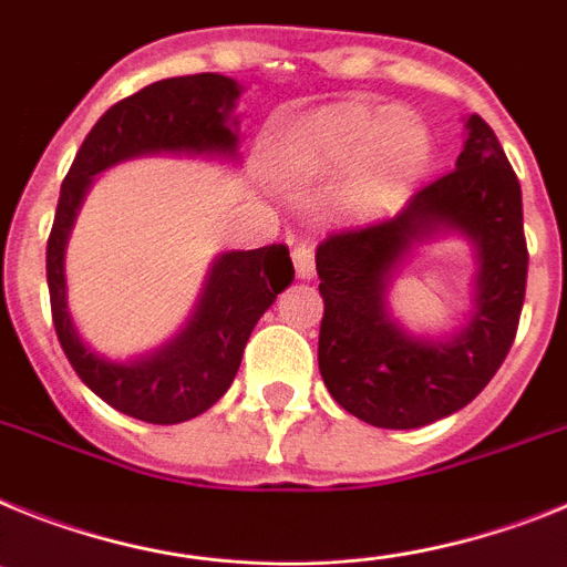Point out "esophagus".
I'll use <instances>...</instances> for the list:
<instances>
[{
  "mask_svg": "<svg viewBox=\"0 0 567 567\" xmlns=\"http://www.w3.org/2000/svg\"><path fill=\"white\" fill-rule=\"evenodd\" d=\"M290 256H293V268H297V277L299 279H313V274H317V265H313V248L311 245H293V250H290Z\"/></svg>",
  "mask_w": 567,
  "mask_h": 567,
  "instance_id": "34e87169",
  "label": "esophagus"
}]
</instances>
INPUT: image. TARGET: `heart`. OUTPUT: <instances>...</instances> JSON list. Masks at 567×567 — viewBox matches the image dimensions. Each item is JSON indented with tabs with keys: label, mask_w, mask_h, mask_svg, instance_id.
Masks as SVG:
<instances>
[{
	"label": "heart",
	"mask_w": 567,
	"mask_h": 567,
	"mask_svg": "<svg viewBox=\"0 0 567 567\" xmlns=\"http://www.w3.org/2000/svg\"><path fill=\"white\" fill-rule=\"evenodd\" d=\"M431 162L433 136L420 116L362 100L319 107L279 147V165L297 179H328L348 167L339 205L353 219L400 210Z\"/></svg>",
	"instance_id": "1"
}]
</instances>
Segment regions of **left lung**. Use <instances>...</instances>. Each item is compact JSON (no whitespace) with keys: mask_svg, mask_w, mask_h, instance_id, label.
<instances>
[{"mask_svg":"<svg viewBox=\"0 0 567 567\" xmlns=\"http://www.w3.org/2000/svg\"><path fill=\"white\" fill-rule=\"evenodd\" d=\"M456 171L411 196L393 219L328 236L317 248L319 373L357 420L408 431L451 416L508 357L525 302L522 190L488 122L471 113ZM462 235L475 250L466 324L451 338L408 332L390 311L395 274L427 238Z\"/></svg>","mask_w":567,"mask_h":567,"instance_id":"8db88e82","label":"left lung"}]
</instances>
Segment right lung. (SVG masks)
Instances as JSON below:
<instances>
[{"mask_svg":"<svg viewBox=\"0 0 567 567\" xmlns=\"http://www.w3.org/2000/svg\"><path fill=\"white\" fill-rule=\"evenodd\" d=\"M243 85L223 73L162 79L105 111L79 147L59 190L48 239V290L56 337L73 371L100 400L134 420L176 425L208 411L230 388L254 324L293 282L285 245L225 250L210 262L188 322L145 357L107 359L79 337L68 308L65 248L76 214L107 167L140 156L239 162L236 100Z\"/></svg>","mask_w":567,"mask_h":567,"instance_id":"right-lung-1","label":"right lung"}]
</instances>
